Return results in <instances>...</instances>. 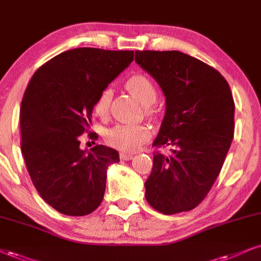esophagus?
<instances>
[{"instance_id":"34e87169","label":"esophagus","mask_w":261,"mask_h":261,"mask_svg":"<svg viewBox=\"0 0 261 261\" xmlns=\"http://www.w3.org/2000/svg\"><path fill=\"white\" fill-rule=\"evenodd\" d=\"M133 159V155H132V153H121V160H123V161H129V160H132Z\"/></svg>"}]
</instances>
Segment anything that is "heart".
Instances as JSON below:
<instances>
[{
    "label": "heart",
    "instance_id": "b5f03b06",
    "mask_svg": "<svg viewBox=\"0 0 261 261\" xmlns=\"http://www.w3.org/2000/svg\"><path fill=\"white\" fill-rule=\"evenodd\" d=\"M127 89L143 106H150L156 101L157 91L152 82L144 75H136L128 80ZM111 100V91L104 89L96 99L95 111L96 114L104 116L109 110ZM150 130L144 124H116L108 129L105 139L109 145L123 152H133L139 149L145 141L149 139Z\"/></svg>",
    "mask_w": 261,
    "mask_h": 261
}]
</instances>
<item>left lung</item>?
Here are the masks:
<instances>
[{
  "mask_svg": "<svg viewBox=\"0 0 261 261\" xmlns=\"http://www.w3.org/2000/svg\"><path fill=\"white\" fill-rule=\"evenodd\" d=\"M136 63L159 83L166 111L153 146L145 197L163 214L188 212L203 201L219 175L233 138L234 102L217 70L179 50H136Z\"/></svg>",
  "mask_w": 261,
  "mask_h": 261,
  "instance_id": "left-lung-1",
  "label": "left lung"
}]
</instances>
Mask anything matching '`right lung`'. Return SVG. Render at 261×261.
Returning <instances> with one entry per match:
<instances>
[{"label":"right lung","instance_id":"right-lung-1","mask_svg":"<svg viewBox=\"0 0 261 261\" xmlns=\"http://www.w3.org/2000/svg\"><path fill=\"white\" fill-rule=\"evenodd\" d=\"M133 50L75 48L43 64L20 108L21 152L41 197L59 213L91 214L101 203L106 175L120 155L111 147H80L96 99L133 62Z\"/></svg>","mask_w":261,"mask_h":261}]
</instances>
